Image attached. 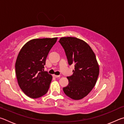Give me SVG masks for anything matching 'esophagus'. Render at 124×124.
I'll list each match as a JSON object with an SVG mask.
<instances>
[{
	"label": "esophagus",
	"mask_w": 124,
	"mask_h": 124,
	"mask_svg": "<svg viewBox=\"0 0 124 124\" xmlns=\"http://www.w3.org/2000/svg\"><path fill=\"white\" fill-rule=\"evenodd\" d=\"M53 77H55V78H58V77H60V76H58V75H53Z\"/></svg>",
	"instance_id": "obj_1"
}]
</instances>
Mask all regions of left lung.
I'll use <instances>...</instances> for the list:
<instances>
[{"mask_svg":"<svg viewBox=\"0 0 124 124\" xmlns=\"http://www.w3.org/2000/svg\"><path fill=\"white\" fill-rule=\"evenodd\" d=\"M59 42L65 51L69 64H75L69 83L63 88L67 96L78 100L94 87L99 75V65L94 52L85 41L75 37L61 38Z\"/></svg>","mask_w":124,"mask_h":124,"instance_id":"left-lung-1","label":"left lung"}]
</instances>
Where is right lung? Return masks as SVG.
Instances as JSON below:
<instances>
[{"label": "right lung", "mask_w": 124, "mask_h": 124, "mask_svg": "<svg viewBox=\"0 0 124 124\" xmlns=\"http://www.w3.org/2000/svg\"><path fill=\"white\" fill-rule=\"evenodd\" d=\"M57 39H32L19 52L15 64L17 81L21 90L29 97L38 98L48 92L52 76L43 69L48 54Z\"/></svg>", "instance_id": "obj_1"}]
</instances>
